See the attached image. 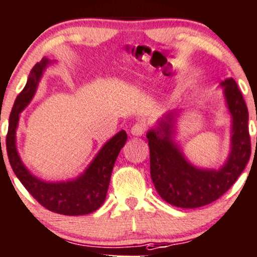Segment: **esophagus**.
<instances>
[{
	"label": "esophagus",
	"mask_w": 257,
	"mask_h": 257,
	"mask_svg": "<svg viewBox=\"0 0 257 257\" xmlns=\"http://www.w3.org/2000/svg\"><path fill=\"white\" fill-rule=\"evenodd\" d=\"M146 131V126L143 123H135L131 127V135L135 137H141Z\"/></svg>",
	"instance_id": "1"
}]
</instances>
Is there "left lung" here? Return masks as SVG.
I'll list each match as a JSON object with an SVG mask.
<instances>
[{"label": "left lung", "instance_id": "1", "mask_svg": "<svg viewBox=\"0 0 257 257\" xmlns=\"http://www.w3.org/2000/svg\"><path fill=\"white\" fill-rule=\"evenodd\" d=\"M219 85L230 115V145L227 159L218 169L197 167L185 156L178 141L180 110L165 112L146 135L152 181L159 196L172 206L197 208L213 202L230 189L249 162L251 145L246 104L233 78Z\"/></svg>", "mask_w": 257, "mask_h": 257}]
</instances>
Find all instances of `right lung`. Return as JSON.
Listing matches in <instances>:
<instances>
[{"label":"right lung","mask_w":257,"mask_h":257,"mask_svg":"<svg viewBox=\"0 0 257 257\" xmlns=\"http://www.w3.org/2000/svg\"><path fill=\"white\" fill-rule=\"evenodd\" d=\"M56 62V60L43 57L30 71L26 87L16 99L10 115L6 139L7 156L16 176L41 206L65 216H83L96 211L105 201L112 168L121 148L127 141V135L121 130L107 140L83 173L74 179L66 181H46L30 172L22 161L17 148L19 118L21 112L34 98L46 68Z\"/></svg>","instance_id":"add662e5"}]
</instances>
